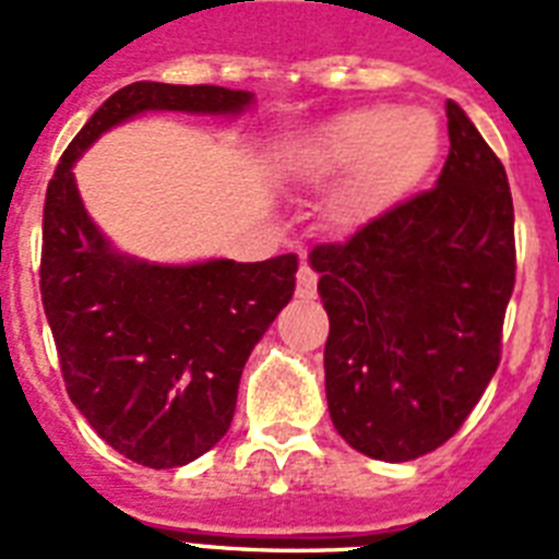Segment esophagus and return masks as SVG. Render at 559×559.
<instances>
[{"label": "esophagus", "mask_w": 559, "mask_h": 559, "mask_svg": "<svg viewBox=\"0 0 559 559\" xmlns=\"http://www.w3.org/2000/svg\"><path fill=\"white\" fill-rule=\"evenodd\" d=\"M296 293L301 298H313L316 296V272L307 266V263H301L298 266V275H296Z\"/></svg>", "instance_id": "34e87169"}]
</instances>
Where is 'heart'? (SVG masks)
I'll list each match as a JSON object with an SVG mask.
<instances>
[{
  "mask_svg": "<svg viewBox=\"0 0 559 559\" xmlns=\"http://www.w3.org/2000/svg\"><path fill=\"white\" fill-rule=\"evenodd\" d=\"M438 153V127L420 109L359 107L307 135L298 165L313 177L348 170L333 200L340 226H359L408 188Z\"/></svg>",
  "mask_w": 559,
  "mask_h": 559,
  "instance_id": "b5f03b06",
  "label": "heart"
}]
</instances>
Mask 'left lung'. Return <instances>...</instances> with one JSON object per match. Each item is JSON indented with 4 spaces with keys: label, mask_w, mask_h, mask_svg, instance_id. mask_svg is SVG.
<instances>
[{
    "label": "left lung",
    "mask_w": 559,
    "mask_h": 559,
    "mask_svg": "<svg viewBox=\"0 0 559 559\" xmlns=\"http://www.w3.org/2000/svg\"><path fill=\"white\" fill-rule=\"evenodd\" d=\"M447 130L450 156L432 191L310 252L331 319V420L377 461L420 459L450 441L502 354L516 278L508 174L455 100Z\"/></svg>",
    "instance_id": "obj_1"
}]
</instances>
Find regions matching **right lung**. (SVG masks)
<instances>
[{
	"mask_svg": "<svg viewBox=\"0 0 559 559\" xmlns=\"http://www.w3.org/2000/svg\"><path fill=\"white\" fill-rule=\"evenodd\" d=\"M252 92L139 81L109 95L60 156L43 211L39 293L66 391L124 459L168 469L228 432L246 359L296 289V254L151 263L83 209L74 162L142 112L240 116Z\"/></svg>",
	"mask_w": 559,
	"mask_h": 559,
	"instance_id": "obj_1",
	"label": "right lung"
}]
</instances>
